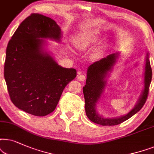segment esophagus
<instances>
[{"instance_id": "obj_1", "label": "esophagus", "mask_w": 154, "mask_h": 154, "mask_svg": "<svg viewBox=\"0 0 154 154\" xmlns=\"http://www.w3.org/2000/svg\"><path fill=\"white\" fill-rule=\"evenodd\" d=\"M85 79H86V76L85 74H83L82 72H78V73H77V79L80 82H83L85 80Z\"/></svg>"}]
</instances>
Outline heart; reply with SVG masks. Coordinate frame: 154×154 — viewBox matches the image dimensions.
Returning <instances> with one entry per match:
<instances>
[{
  "mask_svg": "<svg viewBox=\"0 0 154 154\" xmlns=\"http://www.w3.org/2000/svg\"><path fill=\"white\" fill-rule=\"evenodd\" d=\"M98 39V35L96 32H89L85 35L79 36L75 40L77 46L79 47L86 46L93 43H95Z\"/></svg>",
  "mask_w": 154,
  "mask_h": 154,
  "instance_id": "1",
  "label": "heart"
}]
</instances>
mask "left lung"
<instances>
[{"label": "left lung", "instance_id": "obj_1", "mask_svg": "<svg viewBox=\"0 0 154 154\" xmlns=\"http://www.w3.org/2000/svg\"><path fill=\"white\" fill-rule=\"evenodd\" d=\"M119 56V53H112L106 58L94 63L87 69V82L85 86L83 87L86 115L91 122L101 125H117L128 120L141 109L148 97L149 86L152 79V70L149 59V53H147L144 71V91H142L138 101L132 110H131L125 116L114 118H103V116H99L96 112V103L101 97L106 88V77H107L108 72L111 71L112 67L116 65Z\"/></svg>", "mask_w": 154, "mask_h": 154}]
</instances>
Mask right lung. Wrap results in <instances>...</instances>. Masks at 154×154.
I'll return each mask as SVG.
<instances>
[{
  "mask_svg": "<svg viewBox=\"0 0 154 154\" xmlns=\"http://www.w3.org/2000/svg\"><path fill=\"white\" fill-rule=\"evenodd\" d=\"M60 27L50 17L33 13L20 24L8 42L4 77L10 99L19 109L45 116L56 109L65 87L77 76L59 65L44 50L50 38L60 42Z\"/></svg>",
  "mask_w": 154,
  "mask_h": 154,
  "instance_id": "add662e5",
  "label": "right lung"
}]
</instances>
